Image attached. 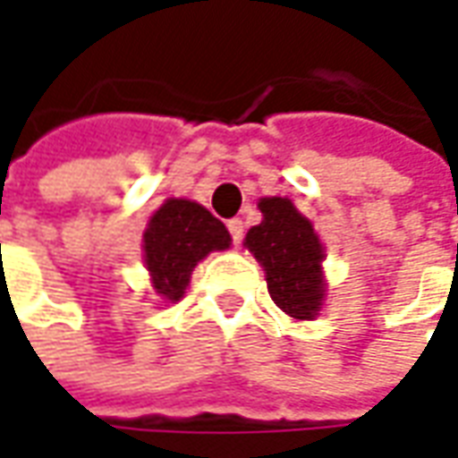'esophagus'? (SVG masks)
I'll use <instances>...</instances> for the list:
<instances>
[{
	"label": "esophagus",
	"instance_id": "obj_1",
	"mask_svg": "<svg viewBox=\"0 0 458 458\" xmlns=\"http://www.w3.org/2000/svg\"><path fill=\"white\" fill-rule=\"evenodd\" d=\"M226 226H229V234H232V242H234V244H239V242H242V237H244V221H242V219H232V221H229V224H226Z\"/></svg>",
	"mask_w": 458,
	"mask_h": 458
}]
</instances>
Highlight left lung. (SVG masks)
<instances>
[{
  "label": "left lung",
  "mask_w": 458,
  "mask_h": 458,
  "mask_svg": "<svg viewBox=\"0 0 458 458\" xmlns=\"http://www.w3.org/2000/svg\"><path fill=\"white\" fill-rule=\"evenodd\" d=\"M262 221L244 237V247L265 267L275 306L295 321H313L324 306V244L313 224L291 199H259Z\"/></svg>",
  "instance_id": "1"
}]
</instances>
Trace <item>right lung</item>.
Masks as SVG:
<instances>
[{"label": "right lung", "mask_w": 458, "mask_h": 458, "mask_svg": "<svg viewBox=\"0 0 458 458\" xmlns=\"http://www.w3.org/2000/svg\"><path fill=\"white\" fill-rule=\"evenodd\" d=\"M232 237L208 208L188 199H167L142 234L145 265L155 295L163 303L183 298L193 267L208 252L226 250Z\"/></svg>", "instance_id": "1"}]
</instances>
